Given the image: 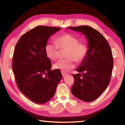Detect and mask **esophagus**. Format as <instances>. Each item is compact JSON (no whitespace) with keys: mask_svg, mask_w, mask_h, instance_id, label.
I'll use <instances>...</instances> for the list:
<instances>
[{"mask_svg":"<svg viewBox=\"0 0 125 125\" xmlns=\"http://www.w3.org/2000/svg\"><path fill=\"white\" fill-rule=\"evenodd\" d=\"M62 76L64 77L68 75L67 73H65V72H62Z\"/></svg>","mask_w":125,"mask_h":125,"instance_id":"obj_1","label":"esophagus"}]
</instances>
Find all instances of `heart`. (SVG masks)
<instances>
[{
	"label": "heart",
	"mask_w": 125,
	"mask_h": 125,
	"mask_svg": "<svg viewBox=\"0 0 125 125\" xmlns=\"http://www.w3.org/2000/svg\"><path fill=\"white\" fill-rule=\"evenodd\" d=\"M59 48L67 49V59L60 60L53 65L56 69L61 72H68L75 67V60L81 62L84 60L88 53V48L85 44L78 42V39L71 34H64L56 39L55 42H48L45 47V52L47 57L55 61L59 57Z\"/></svg>",
	"instance_id": "heart-1"
}]
</instances>
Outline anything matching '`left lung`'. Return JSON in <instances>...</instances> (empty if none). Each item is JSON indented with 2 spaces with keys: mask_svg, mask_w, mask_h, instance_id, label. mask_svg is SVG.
<instances>
[{
  "mask_svg": "<svg viewBox=\"0 0 125 125\" xmlns=\"http://www.w3.org/2000/svg\"><path fill=\"white\" fill-rule=\"evenodd\" d=\"M68 29L80 32L88 40L86 56L77 68L81 74H73L72 93L77 98L89 102L95 100L107 88L113 67L110 47L100 32L91 27L82 25Z\"/></svg>",
  "mask_w": 125,
  "mask_h": 125,
  "instance_id": "8db88e82",
  "label": "left lung"
}]
</instances>
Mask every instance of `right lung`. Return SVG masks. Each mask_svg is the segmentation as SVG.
<instances>
[{"label":"right lung","instance_id":"add662e5","mask_svg":"<svg viewBox=\"0 0 125 125\" xmlns=\"http://www.w3.org/2000/svg\"><path fill=\"white\" fill-rule=\"evenodd\" d=\"M61 28L39 25L20 37L13 56L12 71L19 89L30 100L44 104L54 96L61 78L60 70H51L45 52L49 37Z\"/></svg>","mask_w":125,"mask_h":125}]
</instances>
